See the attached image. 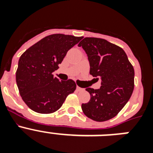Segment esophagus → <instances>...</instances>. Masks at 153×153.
Listing matches in <instances>:
<instances>
[{
	"mask_svg": "<svg viewBox=\"0 0 153 153\" xmlns=\"http://www.w3.org/2000/svg\"><path fill=\"white\" fill-rule=\"evenodd\" d=\"M76 90H77V91H82V90H83V89L79 87V86H76Z\"/></svg>",
	"mask_w": 153,
	"mask_h": 153,
	"instance_id": "esophagus-1",
	"label": "esophagus"
}]
</instances>
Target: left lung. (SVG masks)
<instances>
[{
	"instance_id": "8db88e82",
	"label": "left lung",
	"mask_w": 153,
	"mask_h": 153,
	"mask_svg": "<svg viewBox=\"0 0 153 153\" xmlns=\"http://www.w3.org/2000/svg\"><path fill=\"white\" fill-rule=\"evenodd\" d=\"M78 46L87 55L90 74L101 79L100 89H86L90 100L82 104V110L86 117L97 122L110 120L131 97L134 89V69L121 47L104 39L86 37Z\"/></svg>"
}]
</instances>
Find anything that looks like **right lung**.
<instances>
[{"mask_svg": "<svg viewBox=\"0 0 153 153\" xmlns=\"http://www.w3.org/2000/svg\"><path fill=\"white\" fill-rule=\"evenodd\" d=\"M81 39L82 36L60 33L49 35L21 55L16 82L22 100L33 111L43 114L56 111L76 90L74 80L60 81L52 73L59 68L67 51Z\"/></svg>", "mask_w": 153, "mask_h": 153, "instance_id": "right-lung-1", "label": "right lung"}]
</instances>
